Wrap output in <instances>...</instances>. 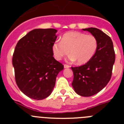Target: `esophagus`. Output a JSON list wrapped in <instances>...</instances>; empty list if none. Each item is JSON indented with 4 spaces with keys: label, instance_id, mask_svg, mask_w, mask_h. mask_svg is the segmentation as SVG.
Wrapping results in <instances>:
<instances>
[{
    "label": "esophagus",
    "instance_id": "obj_1",
    "mask_svg": "<svg viewBox=\"0 0 124 124\" xmlns=\"http://www.w3.org/2000/svg\"><path fill=\"white\" fill-rule=\"evenodd\" d=\"M70 66L69 65H68V64H64V68H70Z\"/></svg>",
    "mask_w": 124,
    "mask_h": 124
}]
</instances>
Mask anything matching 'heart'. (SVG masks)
Instances as JSON below:
<instances>
[{"mask_svg": "<svg viewBox=\"0 0 124 124\" xmlns=\"http://www.w3.org/2000/svg\"><path fill=\"white\" fill-rule=\"evenodd\" d=\"M97 45V39L93 35L70 31L63 35L61 41L54 43L52 50L56 60H61L70 53L69 61H76L77 64H83L90 61L94 55Z\"/></svg>", "mask_w": 124, "mask_h": 124, "instance_id": "obj_1", "label": "heart"}]
</instances>
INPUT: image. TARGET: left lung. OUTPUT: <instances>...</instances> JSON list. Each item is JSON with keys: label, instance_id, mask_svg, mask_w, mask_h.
Here are the masks:
<instances>
[{"label": "left lung", "instance_id": "obj_1", "mask_svg": "<svg viewBox=\"0 0 124 124\" xmlns=\"http://www.w3.org/2000/svg\"><path fill=\"white\" fill-rule=\"evenodd\" d=\"M83 30L96 37L98 45L90 61L78 67H71L74 74L72 86L78 94L89 97L101 91L109 83L116 56L112 41L105 33L96 28Z\"/></svg>", "mask_w": 124, "mask_h": 124}]
</instances>
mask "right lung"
Here are the masks:
<instances>
[{
	"label": "right lung",
	"mask_w": 124,
	"mask_h": 124,
	"mask_svg": "<svg viewBox=\"0 0 124 124\" xmlns=\"http://www.w3.org/2000/svg\"><path fill=\"white\" fill-rule=\"evenodd\" d=\"M57 30L34 29L22 38L14 50L12 64L20 90L30 98L41 100L51 94L56 78L64 66L53 57Z\"/></svg>",
	"instance_id": "add662e5"
}]
</instances>
